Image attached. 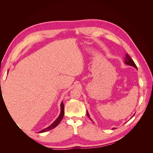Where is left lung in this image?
I'll list each match as a JSON object with an SVG mask.
<instances>
[{"label": "left lung", "instance_id": "obj_1", "mask_svg": "<svg viewBox=\"0 0 153 153\" xmlns=\"http://www.w3.org/2000/svg\"><path fill=\"white\" fill-rule=\"evenodd\" d=\"M124 63L126 64H127V65L133 66V67H134L135 68L137 69V66H136V64H135V62H134V61H133V59H131V58L130 57H129V55L128 53H126V55H125V58H124ZM87 116L89 117L90 118V119L92 121V120L91 119L90 115H89V113H88L87 111ZM92 122H93V121H92ZM115 129V128H112V129Z\"/></svg>", "mask_w": 153, "mask_h": 153}]
</instances>
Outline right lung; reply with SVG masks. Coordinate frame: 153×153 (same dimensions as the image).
<instances>
[{
  "label": "right lung",
  "instance_id": "obj_1",
  "mask_svg": "<svg viewBox=\"0 0 153 153\" xmlns=\"http://www.w3.org/2000/svg\"><path fill=\"white\" fill-rule=\"evenodd\" d=\"M7 73H8V72H7ZM64 103L62 101L61 104V113H60L59 117L57 118V119L55 120V121L52 124L50 125V126L42 129V130L39 131V133H44V132H46V131H48L50 130V129H52L56 127L57 125L60 123H61V121H62V119L64 117Z\"/></svg>",
  "mask_w": 153,
  "mask_h": 153
}]
</instances>
